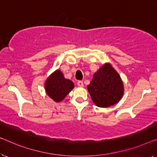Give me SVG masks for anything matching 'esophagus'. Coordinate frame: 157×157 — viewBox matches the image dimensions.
<instances>
[{"label":"esophagus","mask_w":157,"mask_h":157,"mask_svg":"<svg viewBox=\"0 0 157 157\" xmlns=\"http://www.w3.org/2000/svg\"><path fill=\"white\" fill-rule=\"evenodd\" d=\"M77 83H78V85L79 86H81V87H82V86H84L83 82H82V81H81V80H78V82H77Z\"/></svg>","instance_id":"esophagus-1"}]
</instances>
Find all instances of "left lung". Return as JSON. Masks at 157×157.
I'll return each mask as SVG.
<instances>
[{"mask_svg":"<svg viewBox=\"0 0 157 157\" xmlns=\"http://www.w3.org/2000/svg\"><path fill=\"white\" fill-rule=\"evenodd\" d=\"M87 89L93 102L99 107H108L116 104L123 94V82L109 63L103 65L94 75Z\"/></svg>","mask_w":157,"mask_h":157,"instance_id":"left-lung-1","label":"left lung"}]
</instances>
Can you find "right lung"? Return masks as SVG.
<instances>
[{"label":"right lung","mask_w":157,"mask_h":157,"mask_svg":"<svg viewBox=\"0 0 157 157\" xmlns=\"http://www.w3.org/2000/svg\"><path fill=\"white\" fill-rule=\"evenodd\" d=\"M74 87L72 81L66 79L60 71H56L45 83L46 92L48 97L56 102L62 101Z\"/></svg>","instance_id":"add662e5"}]
</instances>
